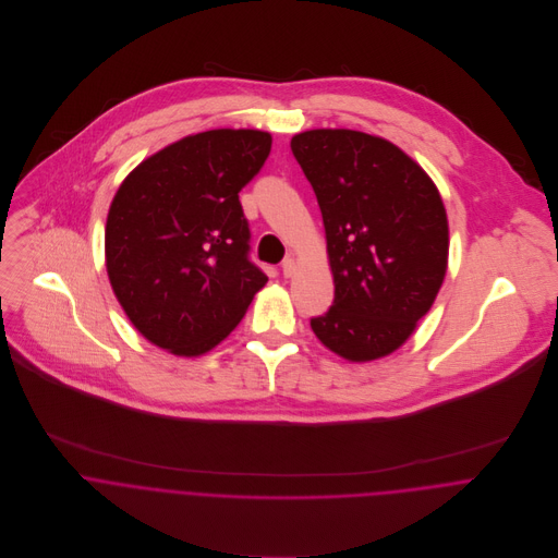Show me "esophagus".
<instances>
[{"mask_svg": "<svg viewBox=\"0 0 558 558\" xmlns=\"http://www.w3.org/2000/svg\"><path fill=\"white\" fill-rule=\"evenodd\" d=\"M281 272H283V277H292V275L296 272V264H294V259H292V257L283 259V264H281Z\"/></svg>", "mask_w": 558, "mask_h": 558, "instance_id": "esophagus-1", "label": "esophagus"}]
</instances>
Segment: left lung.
<instances>
[{"label":"left lung","instance_id":"obj_1","mask_svg":"<svg viewBox=\"0 0 558 558\" xmlns=\"http://www.w3.org/2000/svg\"><path fill=\"white\" fill-rule=\"evenodd\" d=\"M290 148L318 197L335 281V301L312 328L348 361L387 356L429 312L447 272L440 193L383 137L318 129Z\"/></svg>","mask_w":558,"mask_h":558}]
</instances>
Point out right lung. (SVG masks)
<instances>
[{"label": "right lung", "instance_id": "add662e5", "mask_svg": "<svg viewBox=\"0 0 558 558\" xmlns=\"http://www.w3.org/2000/svg\"><path fill=\"white\" fill-rule=\"evenodd\" d=\"M270 144L248 129L189 135L120 184L105 228L107 275L133 326L162 350H213L268 281L248 257L239 193Z\"/></svg>", "mask_w": 558, "mask_h": 558}]
</instances>
